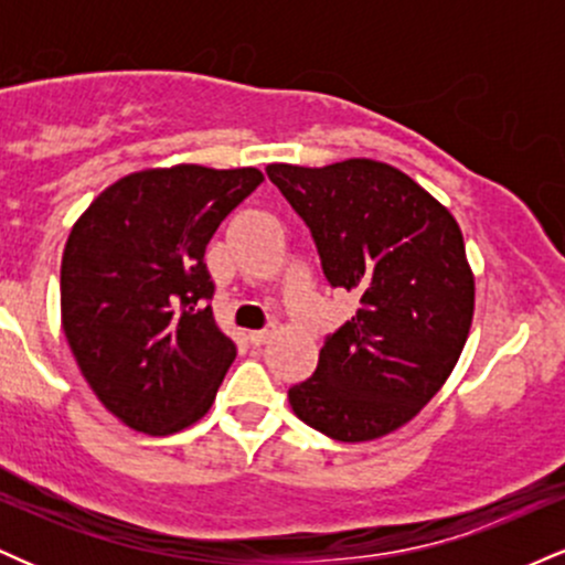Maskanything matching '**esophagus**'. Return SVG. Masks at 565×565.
<instances>
[{
    "mask_svg": "<svg viewBox=\"0 0 565 565\" xmlns=\"http://www.w3.org/2000/svg\"><path fill=\"white\" fill-rule=\"evenodd\" d=\"M276 334V329H263V332H252L249 334V342L255 348H260V345H265V342H270V337Z\"/></svg>",
    "mask_w": 565,
    "mask_h": 565,
    "instance_id": "1",
    "label": "esophagus"
}]
</instances>
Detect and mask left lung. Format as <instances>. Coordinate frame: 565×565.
Returning <instances> with one entry per match:
<instances>
[{
  "label": "left lung",
  "mask_w": 565,
  "mask_h": 565,
  "mask_svg": "<svg viewBox=\"0 0 565 565\" xmlns=\"http://www.w3.org/2000/svg\"><path fill=\"white\" fill-rule=\"evenodd\" d=\"M313 233L332 287L359 310L327 337L291 412L342 444L387 436L417 417L457 366L476 310L462 231L436 196L385 161L268 164Z\"/></svg>",
  "instance_id": "obj_1"
}]
</instances>
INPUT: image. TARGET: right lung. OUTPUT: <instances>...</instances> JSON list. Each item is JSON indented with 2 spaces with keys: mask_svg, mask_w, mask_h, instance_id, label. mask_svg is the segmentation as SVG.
<instances>
[{
  "mask_svg": "<svg viewBox=\"0 0 565 565\" xmlns=\"http://www.w3.org/2000/svg\"><path fill=\"white\" fill-rule=\"evenodd\" d=\"M255 167L174 164L116 180L68 233L61 321L100 404L148 436L199 423L236 345L212 316L204 252L263 183Z\"/></svg>",
  "mask_w": 565,
  "mask_h": 565,
  "instance_id": "obj_1",
  "label": "right lung"
}]
</instances>
